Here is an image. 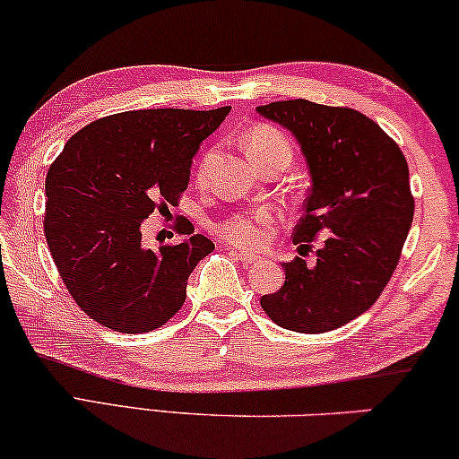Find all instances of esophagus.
I'll use <instances>...</instances> for the list:
<instances>
[{"instance_id":"obj_1","label":"esophagus","mask_w":459,"mask_h":459,"mask_svg":"<svg viewBox=\"0 0 459 459\" xmlns=\"http://www.w3.org/2000/svg\"><path fill=\"white\" fill-rule=\"evenodd\" d=\"M230 253L238 259V262H243V264H255V262H259V255H257V253H251V251H238V249H230Z\"/></svg>"}]
</instances>
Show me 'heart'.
I'll use <instances>...</instances> for the list:
<instances>
[{
	"instance_id": "heart-1",
	"label": "heart",
	"mask_w": 459,
	"mask_h": 459,
	"mask_svg": "<svg viewBox=\"0 0 459 459\" xmlns=\"http://www.w3.org/2000/svg\"><path fill=\"white\" fill-rule=\"evenodd\" d=\"M245 150L251 160L259 164L270 156L284 154L290 160L292 146L290 142L272 126H255L245 135ZM204 167H197V175H202ZM278 221V212L273 208H257L251 212H238L221 224V235L229 243L241 245V247H262L268 241V235Z\"/></svg>"
}]
</instances>
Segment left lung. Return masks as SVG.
<instances>
[{"label": "left lung", "mask_w": 459, "mask_h": 459, "mask_svg": "<svg viewBox=\"0 0 459 459\" xmlns=\"http://www.w3.org/2000/svg\"><path fill=\"white\" fill-rule=\"evenodd\" d=\"M255 111L292 134L309 169L305 214L295 227L299 253L327 237L313 265L303 257L282 264V289L259 303L284 330L332 332L362 316L398 265L414 216L406 159L354 108L295 99Z\"/></svg>", "instance_id": "8db88e82"}]
</instances>
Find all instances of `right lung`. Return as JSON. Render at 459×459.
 <instances>
[{"mask_svg":"<svg viewBox=\"0 0 459 459\" xmlns=\"http://www.w3.org/2000/svg\"><path fill=\"white\" fill-rule=\"evenodd\" d=\"M212 111L142 108L80 129L45 181V237L86 316L123 333L152 332L181 309L187 278L214 251L204 235L148 249L142 222L187 189L200 143L227 119Z\"/></svg>","mask_w":459,"mask_h":459,"instance_id":"add662e5","label":"right lung"}]
</instances>
